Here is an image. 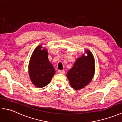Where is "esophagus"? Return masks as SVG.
Segmentation results:
<instances>
[{
    "mask_svg": "<svg viewBox=\"0 0 122 122\" xmlns=\"http://www.w3.org/2000/svg\"><path fill=\"white\" fill-rule=\"evenodd\" d=\"M59 73H60V74H64L65 73V71L64 70H60L58 71Z\"/></svg>",
    "mask_w": 122,
    "mask_h": 122,
    "instance_id": "esophagus-1",
    "label": "esophagus"
}]
</instances>
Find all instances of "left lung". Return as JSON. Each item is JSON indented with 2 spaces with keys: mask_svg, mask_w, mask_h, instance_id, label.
<instances>
[{
  "mask_svg": "<svg viewBox=\"0 0 122 122\" xmlns=\"http://www.w3.org/2000/svg\"><path fill=\"white\" fill-rule=\"evenodd\" d=\"M75 62L73 67L66 74L71 86L76 90H79L89 84L95 73L94 58L89 50Z\"/></svg>",
  "mask_w": 122,
  "mask_h": 122,
  "instance_id": "8db88e82",
  "label": "left lung"
}]
</instances>
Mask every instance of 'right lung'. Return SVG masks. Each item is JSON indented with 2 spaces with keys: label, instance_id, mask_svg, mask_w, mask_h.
I'll list each match as a JSON object with an SVG mask.
<instances>
[{
  "label": "right lung",
  "instance_id": "obj_1",
  "mask_svg": "<svg viewBox=\"0 0 122 122\" xmlns=\"http://www.w3.org/2000/svg\"><path fill=\"white\" fill-rule=\"evenodd\" d=\"M42 46L36 48L31 56L28 69L30 79L37 87H43L50 83L52 77L56 73L48 59V51L41 50Z\"/></svg>",
  "mask_w": 122,
  "mask_h": 122
}]
</instances>
